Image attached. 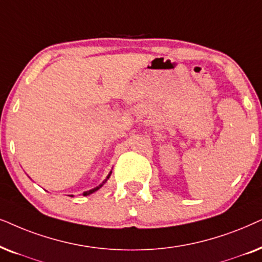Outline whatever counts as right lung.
I'll return each instance as SVG.
<instances>
[{
  "instance_id": "add662e5",
  "label": "right lung",
  "mask_w": 262,
  "mask_h": 262,
  "mask_svg": "<svg viewBox=\"0 0 262 262\" xmlns=\"http://www.w3.org/2000/svg\"><path fill=\"white\" fill-rule=\"evenodd\" d=\"M111 172H113V171H110V172H109V175H107V176H106V179H105V180H104V181H103V182H102V183H100V184H99V186H98V187H96V188H93V189H91V190H87V191H83V196H87V195H90V194H92V193H95V191H97V190H98V189H99V188H102V187H103V184H104V183H105V182H106V181H107V180H109V177H110V175H111Z\"/></svg>"
}]
</instances>
